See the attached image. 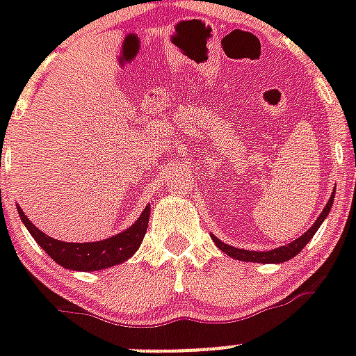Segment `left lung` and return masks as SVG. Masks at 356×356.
Returning <instances> with one entry per match:
<instances>
[{
    "label": "left lung",
    "mask_w": 356,
    "mask_h": 356,
    "mask_svg": "<svg viewBox=\"0 0 356 356\" xmlns=\"http://www.w3.org/2000/svg\"><path fill=\"white\" fill-rule=\"evenodd\" d=\"M332 200H334V195H331V200H329V203L325 205V209H323V212L320 214V218L316 220L314 225L307 231L305 234H301V236L298 238V240H293L292 243H288V245H282V248H277L273 249V251H248V249H238V248H231V245H227V243L220 242L216 236H212V240H214V243H216L218 248L222 249V251H225V253L229 254V257H233V259L236 260H242V262H257V264H277V262H286V260H290L292 257H296V254L301 251V249L309 243V240L316 234V231H318V227H320L321 223H323V220L327 218V214H329V211H331L332 207Z\"/></svg>",
    "instance_id": "obj_1"
}]
</instances>
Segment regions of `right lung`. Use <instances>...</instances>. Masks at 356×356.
Masks as SVG:
<instances>
[{
    "mask_svg": "<svg viewBox=\"0 0 356 356\" xmlns=\"http://www.w3.org/2000/svg\"><path fill=\"white\" fill-rule=\"evenodd\" d=\"M18 214L25 227L33 234L36 242L40 243V248L51 257L55 262L68 268V270H79V271H96L103 268H111L116 266L129 257L136 253L140 243L144 240L145 231H147V220H149V205L145 207L140 218L134 222V225L116 234L113 238L102 240V242H88V243H70L60 242L55 238L47 236L36 229L31 220L25 216L22 209L18 207Z\"/></svg>",
    "mask_w": 356,
    "mask_h": 356,
    "instance_id": "right-lung-1",
    "label": "right lung"
}]
</instances>
